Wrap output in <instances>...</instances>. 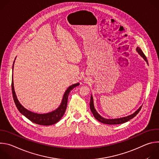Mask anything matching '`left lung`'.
Returning a JSON list of instances; mask_svg holds the SVG:
<instances>
[{
    "instance_id": "left-lung-1",
    "label": "left lung",
    "mask_w": 159,
    "mask_h": 159,
    "mask_svg": "<svg viewBox=\"0 0 159 159\" xmlns=\"http://www.w3.org/2000/svg\"><path fill=\"white\" fill-rule=\"evenodd\" d=\"M136 51L138 52V53L145 60V61L147 62V63L148 65V60L145 57V55H144V53H143V52L142 51V50L139 48L137 47L136 48ZM90 111H91L92 113L93 114L94 118L99 121L101 123H102L104 124H107V125H118V124H122L124 123H126L127 121H128L129 120H130L131 119L133 118L136 115H137L138 113L139 112V111H140L141 108H142V106L136 111L134 112H133V114L125 116V117H123V118H115V119H106L104 118L103 117H102L99 113L97 112V111L96 110L95 107H94V100H93V97L91 95L90 96Z\"/></svg>"
}]
</instances>
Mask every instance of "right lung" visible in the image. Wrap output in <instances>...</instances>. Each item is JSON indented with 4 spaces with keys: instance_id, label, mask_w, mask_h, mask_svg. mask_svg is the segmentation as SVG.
I'll return each mask as SVG.
<instances>
[{
    "instance_id": "obj_1",
    "label": "right lung",
    "mask_w": 159,
    "mask_h": 159,
    "mask_svg": "<svg viewBox=\"0 0 159 159\" xmlns=\"http://www.w3.org/2000/svg\"><path fill=\"white\" fill-rule=\"evenodd\" d=\"M14 61L12 66V96H13V99H14L15 104L17 109L19 110V111L22 115H24L25 117H26L28 120H30L32 122L38 125L49 126V125H52L53 124L57 123L62 118L63 115H64V113L65 112V110L66 109V106H67L68 97H69L70 90H72L74 87L79 85L80 84L78 82V83L72 84V85L69 86L67 88V89L66 90V91L65 92L63 96V98H62L60 105L53 111H51L47 113H43V114H39V113L32 112L31 111H29L28 109H27L22 106L19 102L16 96L15 90H14V81H13V69H14Z\"/></svg>"
}]
</instances>
